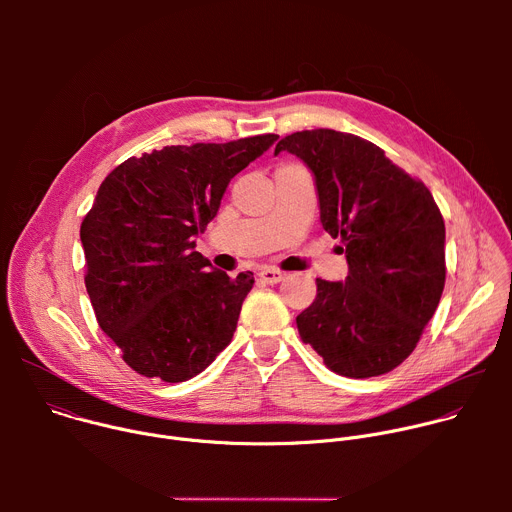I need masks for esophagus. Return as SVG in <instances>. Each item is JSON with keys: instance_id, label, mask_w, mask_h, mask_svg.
<instances>
[{"instance_id": "1", "label": "esophagus", "mask_w": 512, "mask_h": 512, "mask_svg": "<svg viewBox=\"0 0 512 512\" xmlns=\"http://www.w3.org/2000/svg\"><path fill=\"white\" fill-rule=\"evenodd\" d=\"M283 277H285V273L279 271V269H273V267H261V269H259V279H261L263 283L273 285V283H279Z\"/></svg>"}]
</instances>
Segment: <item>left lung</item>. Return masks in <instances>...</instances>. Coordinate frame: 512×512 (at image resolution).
<instances>
[{
  "label": "left lung",
  "instance_id": "8db88e82",
  "mask_svg": "<svg viewBox=\"0 0 512 512\" xmlns=\"http://www.w3.org/2000/svg\"><path fill=\"white\" fill-rule=\"evenodd\" d=\"M312 170L324 231L340 239L346 281L316 279L298 332L324 364L350 379L379 377L415 350L446 283V225L427 186L379 145L334 129L285 135Z\"/></svg>",
  "mask_w": 512,
  "mask_h": 512
}]
</instances>
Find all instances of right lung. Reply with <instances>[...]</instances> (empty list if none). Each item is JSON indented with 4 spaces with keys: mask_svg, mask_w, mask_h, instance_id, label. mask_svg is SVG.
I'll return each mask as SVG.
<instances>
[{
    "mask_svg": "<svg viewBox=\"0 0 512 512\" xmlns=\"http://www.w3.org/2000/svg\"><path fill=\"white\" fill-rule=\"evenodd\" d=\"M275 133L166 145L119 164L81 225L85 285L101 330L129 367L182 383L225 350L253 273L235 279L194 251L223 194Z\"/></svg>",
    "mask_w": 512,
    "mask_h": 512,
    "instance_id": "add662e5",
    "label": "right lung"
}]
</instances>
